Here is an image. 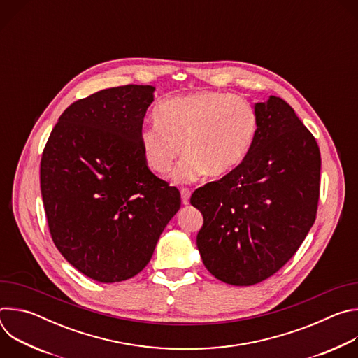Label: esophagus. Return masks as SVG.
I'll use <instances>...</instances> for the list:
<instances>
[{
	"label": "esophagus",
	"instance_id": "1",
	"mask_svg": "<svg viewBox=\"0 0 358 358\" xmlns=\"http://www.w3.org/2000/svg\"><path fill=\"white\" fill-rule=\"evenodd\" d=\"M189 196H191V191L188 188H181V201L184 206H188L189 203Z\"/></svg>",
	"mask_w": 358,
	"mask_h": 358
}]
</instances>
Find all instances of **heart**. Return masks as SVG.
Here are the masks:
<instances>
[{
  "instance_id": "heart-1",
  "label": "heart",
  "mask_w": 358,
  "mask_h": 358,
  "mask_svg": "<svg viewBox=\"0 0 358 358\" xmlns=\"http://www.w3.org/2000/svg\"><path fill=\"white\" fill-rule=\"evenodd\" d=\"M155 120L157 126L138 131L143 160L151 171L164 176L182 151L185 157L173 173L177 182L229 174L248 157L259 129L250 100L210 89L162 100Z\"/></svg>"
}]
</instances>
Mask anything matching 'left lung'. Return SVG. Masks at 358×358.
<instances>
[{"instance_id":"obj_1","label":"left lung","mask_w":358,"mask_h":358,"mask_svg":"<svg viewBox=\"0 0 358 358\" xmlns=\"http://www.w3.org/2000/svg\"><path fill=\"white\" fill-rule=\"evenodd\" d=\"M255 108L259 129L248 157L191 195L203 217L202 262L234 286L259 283L287 264L315 224L320 196L315 136L280 97Z\"/></svg>"}]
</instances>
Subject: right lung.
I'll use <instances>...</instances> for the list:
<instances>
[{"label": "right lung", "mask_w": 358, "mask_h": 358, "mask_svg": "<svg viewBox=\"0 0 358 358\" xmlns=\"http://www.w3.org/2000/svg\"><path fill=\"white\" fill-rule=\"evenodd\" d=\"M152 90L126 85L73 101L43 147L50 236L72 266L101 283L143 271L181 207L180 191L150 171L138 145Z\"/></svg>", "instance_id": "right-lung-1"}]
</instances>
